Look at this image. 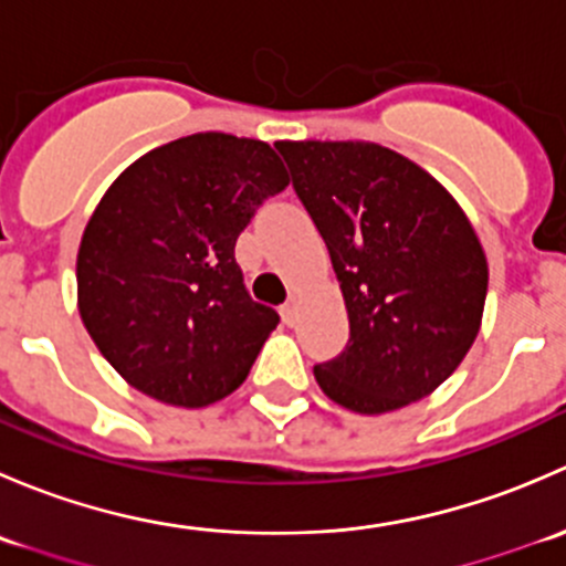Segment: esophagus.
<instances>
[{
    "mask_svg": "<svg viewBox=\"0 0 566 566\" xmlns=\"http://www.w3.org/2000/svg\"><path fill=\"white\" fill-rule=\"evenodd\" d=\"M282 317H284V323H287V325H295V323H298V301L290 298L287 304L282 306Z\"/></svg>",
    "mask_w": 566,
    "mask_h": 566,
    "instance_id": "esophagus-1",
    "label": "esophagus"
}]
</instances>
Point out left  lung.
<instances>
[{
	"mask_svg": "<svg viewBox=\"0 0 566 566\" xmlns=\"http://www.w3.org/2000/svg\"><path fill=\"white\" fill-rule=\"evenodd\" d=\"M293 188L331 254L350 339L315 367L358 413L436 391L473 345L488 260L447 188L373 142H279Z\"/></svg>",
	"mask_w": 566,
	"mask_h": 566,
	"instance_id": "obj_1",
	"label": "left lung"
}]
</instances>
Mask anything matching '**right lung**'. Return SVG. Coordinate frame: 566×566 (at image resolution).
Returning <instances> with one entry per match:
<instances>
[{
    "label": "right lung",
    "instance_id": "obj_1",
    "mask_svg": "<svg viewBox=\"0 0 566 566\" xmlns=\"http://www.w3.org/2000/svg\"><path fill=\"white\" fill-rule=\"evenodd\" d=\"M287 182L265 142L216 130L169 142L112 182L78 247V312L134 389L205 408L247 380L279 315L249 295L235 241Z\"/></svg>",
    "mask_w": 566,
    "mask_h": 566
}]
</instances>
